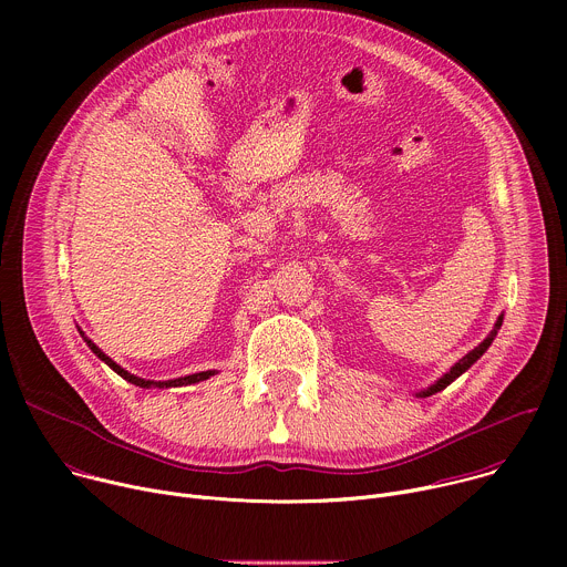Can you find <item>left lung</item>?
Here are the masks:
<instances>
[{
  "label": "left lung",
  "mask_w": 567,
  "mask_h": 567,
  "mask_svg": "<svg viewBox=\"0 0 567 567\" xmlns=\"http://www.w3.org/2000/svg\"><path fill=\"white\" fill-rule=\"evenodd\" d=\"M501 326H503V316L496 320V326H494V330H492V334L487 337V339H484L475 350H471L466 357H462L440 381H435L431 388H426V390H422L417 396H431V394H435V392H440V390H444L451 381H455L462 372H466L484 352H487V348L494 343V339H496V334H498V330H501Z\"/></svg>",
  "instance_id": "obj_1"
}]
</instances>
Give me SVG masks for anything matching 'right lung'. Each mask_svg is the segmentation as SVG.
<instances>
[{
    "instance_id": "1",
    "label": "right lung",
    "mask_w": 567,
    "mask_h": 567,
    "mask_svg": "<svg viewBox=\"0 0 567 567\" xmlns=\"http://www.w3.org/2000/svg\"><path fill=\"white\" fill-rule=\"evenodd\" d=\"M85 341H87L90 350H92L101 361H105L116 374H121L125 381H130V383H134V385H138V388H177V385H190V383H199V381H204V379H208V377L215 374V370H206V372H197V374H188V377H179V379H171V381H147V379L134 377V374H130L127 370H123L121 365H116V363H114L107 354H103L90 339H85Z\"/></svg>"
}]
</instances>
